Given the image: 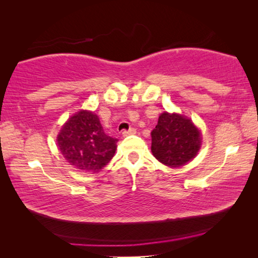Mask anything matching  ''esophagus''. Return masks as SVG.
Instances as JSON below:
<instances>
[{
	"label": "esophagus",
	"mask_w": 258,
	"mask_h": 258,
	"mask_svg": "<svg viewBox=\"0 0 258 258\" xmlns=\"http://www.w3.org/2000/svg\"><path fill=\"white\" fill-rule=\"evenodd\" d=\"M135 133H137V130L133 128V127H131L127 131H124L123 135H124V137H127V135H132V134H135Z\"/></svg>",
	"instance_id": "obj_1"
}]
</instances>
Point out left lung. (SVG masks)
Returning <instances> with one entry per match:
<instances>
[{
  "label": "left lung",
  "mask_w": 258,
  "mask_h": 258,
  "mask_svg": "<svg viewBox=\"0 0 258 258\" xmlns=\"http://www.w3.org/2000/svg\"><path fill=\"white\" fill-rule=\"evenodd\" d=\"M202 135L190 119L177 113H161L151 132L152 155L169 167H181L197 156Z\"/></svg>",
  "instance_id": "1"
}]
</instances>
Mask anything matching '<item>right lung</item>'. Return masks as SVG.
I'll use <instances>...</instances> for the list:
<instances>
[{"label":"right lung","instance_id":"add662e5","mask_svg":"<svg viewBox=\"0 0 258 258\" xmlns=\"http://www.w3.org/2000/svg\"><path fill=\"white\" fill-rule=\"evenodd\" d=\"M61 154L75 168L99 172L115 155L118 140L104 133L94 112L82 110L68 119L58 135Z\"/></svg>","mask_w":258,"mask_h":258}]
</instances>
